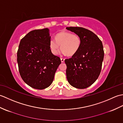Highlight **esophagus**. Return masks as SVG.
<instances>
[{
	"instance_id": "esophagus-1",
	"label": "esophagus",
	"mask_w": 123,
	"mask_h": 123,
	"mask_svg": "<svg viewBox=\"0 0 123 123\" xmlns=\"http://www.w3.org/2000/svg\"><path fill=\"white\" fill-rule=\"evenodd\" d=\"M61 62H63L64 61V59L61 58Z\"/></svg>"
}]
</instances>
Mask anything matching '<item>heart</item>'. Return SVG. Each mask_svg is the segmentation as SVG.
Instances as JSON below:
<instances>
[{
	"label": "heart",
	"mask_w": 123,
	"mask_h": 123,
	"mask_svg": "<svg viewBox=\"0 0 123 123\" xmlns=\"http://www.w3.org/2000/svg\"><path fill=\"white\" fill-rule=\"evenodd\" d=\"M81 45V39L78 35L69 32H61L57 34L55 38H52L49 46L52 53L56 55L61 45V53L71 56L79 50Z\"/></svg>",
	"instance_id": "b5f03b06"
}]
</instances>
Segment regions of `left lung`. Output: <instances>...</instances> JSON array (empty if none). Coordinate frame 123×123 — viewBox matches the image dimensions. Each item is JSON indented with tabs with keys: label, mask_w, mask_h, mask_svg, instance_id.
<instances>
[{
	"label": "left lung",
	"mask_w": 123,
	"mask_h": 123,
	"mask_svg": "<svg viewBox=\"0 0 123 123\" xmlns=\"http://www.w3.org/2000/svg\"><path fill=\"white\" fill-rule=\"evenodd\" d=\"M81 39V45L72 57L64 60L69 83L78 89L89 87L96 81L100 74L104 57L103 43L95 33L86 28L69 27Z\"/></svg>",
	"instance_id": "obj_1"
}]
</instances>
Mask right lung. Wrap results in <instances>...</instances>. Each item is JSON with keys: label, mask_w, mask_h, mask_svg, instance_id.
<instances>
[{"label": "right lung", "mask_w": 123, "mask_h": 123, "mask_svg": "<svg viewBox=\"0 0 123 123\" xmlns=\"http://www.w3.org/2000/svg\"><path fill=\"white\" fill-rule=\"evenodd\" d=\"M51 36L48 28L31 31L20 42L17 53L18 70L23 81L36 89L51 85L61 64L49 46Z\"/></svg>", "instance_id": "obj_1"}]
</instances>
